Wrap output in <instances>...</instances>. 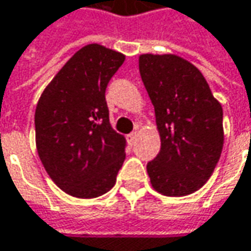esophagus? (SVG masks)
Segmentation results:
<instances>
[{
	"instance_id": "34e87169",
	"label": "esophagus",
	"mask_w": 251,
	"mask_h": 251,
	"mask_svg": "<svg viewBox=\"0 0 251 251\" xmlns=\"http://www.w3.org/2000/svg\"><path fill=\"white\" fill-rule=\"evenodd\" d=\"M127 138H128L130 144H133V143H134V140L137 138V131H134V133H131V134L127 135Z\"/></svg>"
}]
</instances>
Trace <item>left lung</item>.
<instances>
[{
  "mask_svg": "<svg viewBox=\"0 0 251 251\" xmlns=\"http://www.w3.org/2000/svg\"><path fill=\"white\" fill-rule=\"evenodd\" d=\"M140 75L155 113L161 149L147 164L152 188L169 197L201 188L223 150V108L197 67L174 54H141Z\"/></svg>",
  "mask_w": 251,
  "mask_h": 251,
  "instance_id": "obj_1",
  "label": "left lung"
}]
</instances>
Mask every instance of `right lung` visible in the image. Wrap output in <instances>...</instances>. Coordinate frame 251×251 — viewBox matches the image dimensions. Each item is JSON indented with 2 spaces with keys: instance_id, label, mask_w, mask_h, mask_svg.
I'll use <instances>...</instances> for the list:
<instances>
[{
  "instance_id": "1",
  "label": "right lung",
  "mask_w": 251,
  "mask_h": 251,
  "mask_svg": "<svg viewBox=\"0 0 251 251\" xmlns=\"http://www.w3.org/2000/svg\"><path fill=\"white\" fill-rule=\"evenodd\" d=\"M126 55L104 45L78 50L45 87L35 108V144L51 180L94 199L114 187L126 138L110 124L105 88Z\"/></svg>"
}]
</instances>
